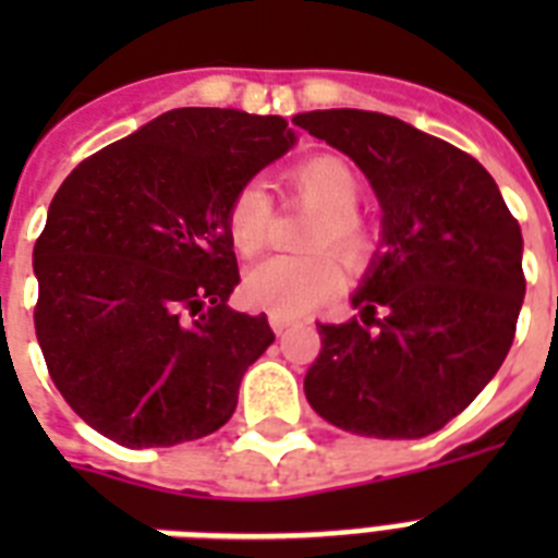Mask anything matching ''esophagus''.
<instances>
[{"label":"esophagus","instance_id":"34e87169","mask_svg":"<svg viewBox=\"0 0 558 558\" xmlns=\"http://www.w3.org/2000/svg\"><path fill=\"white\" fill-rule=\"evenodd\" d=\"M271 330L278 332V336H287V330L292 327V318H283V315H269Z\"/></svg>","mask_w":558,"mask_h":558}]
</instances>
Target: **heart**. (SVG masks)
<instances>
[{"mask_svg":"<svg viewBox=\"0 0 558 558\" xmlns=\"http://www.w3.org/2000/svg\"><path fill=\"white\" fill-rule=\"evenodd\" d=\"M292 196L318 210L306 231L304 245L313 254L301 257H271L248 271L243 283L245 301L254 310L298 318L324 304L341 287V264L362 269L373 257L376 234L371 222L359 214L362 179L339 156H313L289 170ZM271 199L260 182H245L234 191L226 210V228L231 243L243 257L260 254L269 243ZM340 254L336 258L331 254Z\"/></svg>","mask_w":558,"mask_h":558,"instance_id":"1","label":"heart"}]
</instances>
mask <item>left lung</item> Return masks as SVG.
I'll return each instance as SVG.
<instances>
[{"mask_svg":"<svg viewBox=\"0 0 558 558\" xmlns=\"http://www.w3.org/2000/svg\"><path fill=\"white\" fill-rule=\"evenodd\" d=\"M295 124L348 153L385 210V252L353 295L362 318L318 324L304 379L315 414L362 437H425L486 388L524 304L521 228L469 153L365 109Z\"/></svg>","mask_w":558,"mask_h":558,"instance_id":"8db88e82","label":"left lung"}]
</instances>
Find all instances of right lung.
Returning <instances> with one entry per match:
<instances>
[{
    "label": "right lung",
    "instance_id": "add662e5",
    "mask_svg": "<svg viewBox=\"0 0 558 558\" xmlns=\"http://www.w3.org/2000/svg\"><path fill=\"white\" fill-rule=\"evenodd\" d=\"M292 147L278 116L170 109L69 173L34 245L48 376L118 446H177L231 420L275 332L226 304L240 283L226 210Z\"/></svg>",
    "mask_w": 558,
    "mask_h": 558
}]
</instances>
